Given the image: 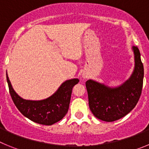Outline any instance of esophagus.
<instances>
[{
	"label": "esophagus",
	"mask_w": 149,
	"mask_h": 149,
	"mask_svg": "<svg viewBox=\"0 0 149 149\" xmlns=\"http://www.w3.org/2000/svg\"><path fill=\"white\" fill-rule=\"evenodd\" d=\"M83 77H84V78H86V75H85V74H84V75H83Z\"/></svg>",
	"instance_id": "esophagus-1"
}]
</instances>
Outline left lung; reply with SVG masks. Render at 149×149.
I'll list each match as a JSON object with an SVG mask.
<instances>
[{
  "instance_id": "8db88e82",
  "label": "left lung",
  "mask_w": 149,
  "mask_h": 149,
  "mask_svg": "<svg viewBox=\"0 0 149 149\" xmlns=\"http://www.w3.org/2000/svg\"><path fill=\"white\" fill-rule=\"evenodd\" d=\"M135 68L131 78L118 89L89 80L86 82L89 106L93 115L104 122H114L129 113L137 104L143 89L144 68L137 47H133Z\"/></svg>"
}]
</instances>
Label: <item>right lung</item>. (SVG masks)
<instances>
[{"mask_svg":"<svg viewBox=\"0 0 149 149\" xmlns=\"http://www.w3.org/2000/svg\"><path fill=\"white\" fill-rule=\"evenodd\" d=\"M10 95L18 110L24 116L36 123L51 125L61 120L68 112L72 88L78 84V79L65 81L54 95L42 101H27L22 98L13 90L6 74Z\"/></svg>","mask_w":149,"mask_h":149,"instance_id":"add662e5","label":"right lung"}]
</instances>
